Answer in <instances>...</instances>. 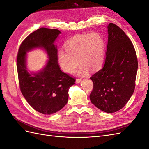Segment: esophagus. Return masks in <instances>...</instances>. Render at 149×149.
<instances>
[{"label":"esophagus","mask_w":149,"mask_h":149,"mask_svg":"<svg viewBox=\"0 0 149 149\" xmlns=\"http://www.w3.org/2000/svg\"><path fill=\"white\" fill-rule=\"evenodd\" d=\"M81 79H80V78H76V83H79L81 82Z\"/></svg>","instance_id":"1"}]
</instances>
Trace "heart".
Wrapping results in <instances>:
<instances>
[{
    "label": "heart",
    "instance_id": "obj_1",
    "mask_svg": "<svg viewBox=\"0 0 149 149\" xmlns=\"http://www.w3.org/2000/svg\"><path fill=\"white\" fill-rule=\"evenodd\" d=\"M104 53L105 42L100 34L77 35L67 40L65 49H60L58 53V61L63 70L71 73L77 66L78 60L80 65L78 73L84 75L89 69L93 71L101 67Z\"/></svg>",
    "mask_w": 149,
    "mask_h": 149
}]
</instances>
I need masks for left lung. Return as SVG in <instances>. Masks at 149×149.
<instances>
[{
    "instance_id": "left-lung-1",
    "label": "left lung",
    "mask_w": 149,
    "mask_h": 149,
    "mask_svg": "<svg viewBox=\"0 0 149 149\" xmlns=\"http://www.w3.org/2000/svg\"><path fill=\"white\" fill-rule=\"evenodd\" d=\"M107 29L104 65L90 78L93 89L89 98L98 109L112 113L121 109L132 95L138 61L133 44L124 31L112 23Z\"/></svg>"
}]
</instances>
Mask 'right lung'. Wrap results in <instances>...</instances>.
<instances>
[{"mask_svg": "<svg viewBox=\"0 0 149 149\" xmlns=\"http://www.w3.org/2000/svg\"><path fill=\"white\" fill-rule=\"evenodd\" d=\"M61 33L57 29L40 28L30 33L22 42L17 56V68L20 91L35 110L43 114H52L63 107L68 100V90L75 78L63 72L58 63V49L54 42ZM43 47L49 57L46 66L37 74L26 70V52Z\"/></svg>", "mask_w": 149, "mask_h": 149, "instance_id": "right-lung-1", "label": "right lung"}]
</instances>
